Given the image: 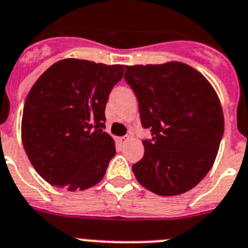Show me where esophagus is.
I'll return each instance as SVG.
<instances>
[{
  "label": "esophagus",
  "mask_w": 248,
  "mask_h": 248,
  "mask_svg": "<svg viewBox=\"0 0 248 248\" xmlns=\"http://www.w3.org/2000/svg\"><path fill=\"white\" fill-rule=\"evenodd\" d=\"M128 140H130V136H124V137H120V139H118V141H120L121 143H126Z\"/></svg>",
  "instance_id": "34e87169"
}]
</instances>
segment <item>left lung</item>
I'll return each mask as SVG.
<instances>
[{"mask_svg":"<svg viewBox=\"0 0 248 248\" xmlns=\"http://www.w3.org/2000/svg\"><path fill=\"white\" fill-rule=\"evenodd\" d=\"M150 128L145 154L132 165L137 182L157 195L183 194L213 166L224 131L222 106L203 74L180 62L124 66Z\"/></svg>","mask_w":248,"mask_h":248,"instance_id":"1","label":"left lung"}]
</instances>
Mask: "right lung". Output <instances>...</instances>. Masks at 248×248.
Here are the masks:
<instances>
[{"mask_svg": "<svg viewBox=\"0 0 248 248\" xmlns=\"http://www.w3.org/2000/svg\"><path fill=\"white\" fill-rule=\"evenodd\" d=\"M122 65L63 59L30 89L21 121L25 153L49 184L70 191L98 184L116 155L105 109Z\"/></svg>", "mask_w": 248, "mask_h": 248, "instance_id": "1", "label": "right lung"}]
</instances>
